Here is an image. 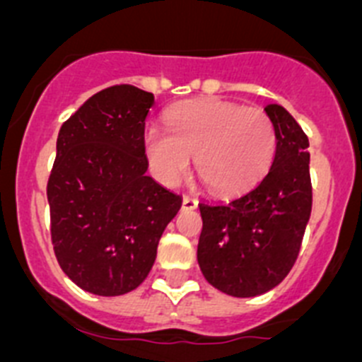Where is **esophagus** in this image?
I'll use <instances>...</instances> for the list:
<instances>
[{
  "label": "esophagus",
  "instance_id": "obj_1",
  "mask_svg": "<svg viewBox=\"0 0 362 362\" xmlns=\"http://www.w3.org/2000/svg\"><path fill=\"white\" fill-rule=\"evenodd\" d=\"M197 209V199L190 194L183 196V210H196Z\"/></svg>",
  "mask_w": 362,
  "mask_h": 362
}]
</instances>
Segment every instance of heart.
I'll list each match as a JSON object with an SVG mask.
<instances>
[{
    "label": "heart",
    "instance_id": "obj_1",
    "mask_svg": "<svg viewBox=\"0 0 362 362\" xmlns=\"http://www.w3.org/2000/svg\"><path fill=\"white\" fill-rule=\"evenodd\" d=\"M168 130L150 124L143 136L146 159L168 187L188 174L192 156L210 190L235 194L254 185L276 156L274 121L263 108L223 99L177 105L166 116Z\"/></svg>",
    "mask_w": 362,
    "mask_h": 362
}]
</instances>
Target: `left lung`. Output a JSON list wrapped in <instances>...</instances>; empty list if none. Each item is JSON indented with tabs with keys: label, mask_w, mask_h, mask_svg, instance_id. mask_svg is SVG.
Returning a JSON list of instances; mask_svg holds the SVG:
<instances>
[{
	"label": "left lung",
	"mask_w": 362,
	"mask_h": 362,
	"mask_svg": "<svg viewBox=\"0 0 362 362\" xmlns=\"http://www.w3.org/2000/svg\"><path fill=\"white\" fill-rule=\"evenodd\" d=\"M264 110L277 136L264 177L226 203H199L197 263L204 279L233 297L261 296L288 276L312 212L308 137L281 105Z\"/></svg>",
	"instance_id": "obj_1"
}]
</instances>
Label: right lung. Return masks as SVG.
<instances>
[{
  "mask_svg": "<svg viewBox=\"0 0 362 362\" xmlns=\"http://www.w3.org/2000/svg\"><path fill=\"white\" fill-rule=\"evenodd\" d=\"M153 94L98 92L63 123L47 185L57 263L85 292L123 296L148 276L181 196L146 175L143 145Z\"/></svg>",
  "mask_w": 362,
  "mask_h": 362,
  "instance_id": "obj_1",
  "label": "right lung"
}]
</instances>
